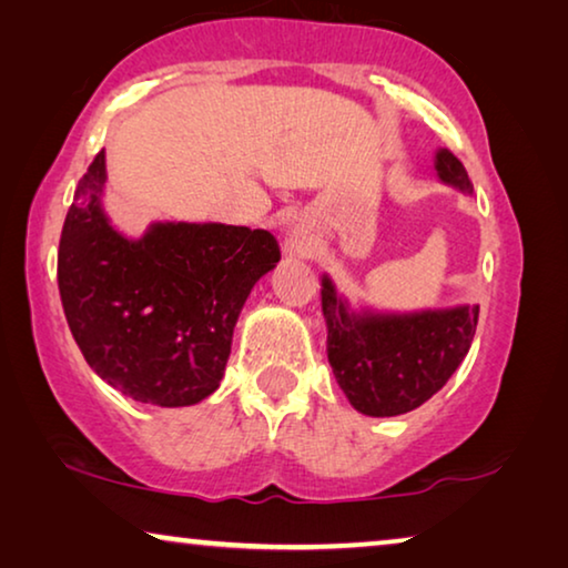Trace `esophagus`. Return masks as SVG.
Instances as JSON below:
<instances>
[{"instance_id":"34e87169","label":"esophagus","mask_w":568,"mask_h":568,"mask_svg":"<svg viewBox=\"0 0 568 568\" xmlns=\"http://www.w3.org/2000/svg\"><path fill=\"white\" fill-rule=\"evenodd\" d=\"M285 250L291 252V255H298V257H308L311 255V242L305 240L298 232H293V235L285 237Z\"/></svg>"}]
</instances>
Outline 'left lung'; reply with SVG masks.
<instances>
[{
  "instance_id": "obj_1",
  "label": "left lung",
  "mask_w": 568,
  "mask_h": 568,
  "mask_svg": "<svg viewBox=\"0 0 568 568\" xmlns=\"http://www.w3.org/2000/svg\"><path fill=\"white\" fill-rule=\"evenodd\" d=\"M435 171L443 184L473 194L465 166L447 149H437ZM321 308L328 328V364L351 407L366 417H397L443 389L463 364L480 305L409 313L354 311L323 275Z\"/></svg>"
}]
</instances>
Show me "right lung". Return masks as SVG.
I'll return each mask as SVG.
<instances>
[{
	"label": "right lung",
	"instance_id": "1",
	"mask_svg": "<svg viewBox=\"0 0 568 568\" xmlns=\"http://www.w3.org/2000/svg\"><path fill=\"white\" fill-rule=\"evenodd\" d=\"M105 151L78 182L58 287L90 368L125 397L189 407L217 389L242 305L281 260L267 230L154 222L141 237L103 210Z\"/></svg>",
	"mask_w": 568,
	"mask_h": 568
}]
</instances>
